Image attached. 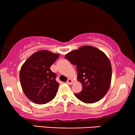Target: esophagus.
I'll list each match as a JSON object with an SVG mask.
<instances>
[{"label": "esophagus", "mask_w": 135, "mask_h": 135, "mask_svg": "<svg viewBox=\"0 0 135 135\" xmlns=\"http://www.w3.org/2000/svg\"><path fill=\"white\" fill-rule=\"evenodd\" d=\"M67 84H69V85H71L73 84V80H72L71 79H68V80H67Z\"/></svg>", "instance_id": "34e87169"}]
</instances>
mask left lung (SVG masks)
Here are the masks:
<instances>
[{
  "label": "left lung",
  "mask_w": 135,
  "mask_h": 135,
  "mask_svg": "<svg viewBox=\"0 0 135 135\" xmlns=\"http://www.w3.org/2000/svg\"><path fill=\"white\" fill-rule=\"evenodd\" d=\"M65 58L76 66L77 80L82 90L77 98L85 103H93L102 99L109 90L112 78V67L103 51L91 46H82L66 55Z\"/></svg>",
  "instance_id": "obj_1"
}]
</instances>
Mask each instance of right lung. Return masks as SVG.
<instances>
[{
    "instance_id": "obj_1",
    "label": "right lung",
    "mask_w": 135,
    "mask_h": 135,
    "mask_svg": "<svg viewBox=\"0 0 135 135\" xmlns=\"http://www.w3.org/2000/svg\"><path fill=\"white\" fill-rule=\"evenodd\" d=\"M59 55L48 50H40L31 55L20 72L21 85L25 95L36 104H43L55 97L59 84L51 66Z\"/></svg>"
}]
</instances>
